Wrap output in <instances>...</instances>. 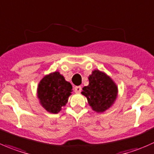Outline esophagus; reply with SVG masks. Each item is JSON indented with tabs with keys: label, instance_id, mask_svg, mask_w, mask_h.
<instances>
[{
	"label": "esophagus",
	"instance_id": "esophagus-1",
	"mask_svg": "<svg viewBox=\"0 0 154 154\" xmlns=\"http://www.w3.org/2000/svg\"><path fill=\"white\" fill-rule=\"evenodd\" d=\"M81 91H82V87L81 86H76L74 88V91H75V93H76V94L80 93Z\"/></svg>",
	"mask_w": 154,
	"mask_h": 154
}]
</instances>
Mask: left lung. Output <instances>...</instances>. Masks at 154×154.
Returning a JSON list of instances; mask_svg holds the SVG:
<instances>
[{
  "mask_svg": "<svg viewBox=\"0 0 154 154\" xmlns=\"http://www.w3.org/2000/svg\"><path fill=\"white\" fill-rule=\"evenodd\" d=\"M88 79L89 84L82 88V94L86 97L94 112L103 113L110 109L116 101L118 86L109 75L98 69L93 71Z\"/></svg>",
  "mask_w": 154,
  "mask_h": 154,
  "instance_id": "obj_1",
  "label": "left lung"
}]
</instances>
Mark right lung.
<instances>
[{"mask_svg":"<svg viewBox=\"0 0 154 154\" xmlns=\"http://www.w3.org/2000/svg\"><path fill=\"white\" fill-rule=\"evenodd\" d=\"M72 89V85L58 71H55L41 79L37 86V97L47 112L57 114L67 103Z\"/></svg>","mask_w":154,"mask_h":154,"instance_id":"add662e5","label":"right lung"}]
</instances>
